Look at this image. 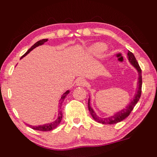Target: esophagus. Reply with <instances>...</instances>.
Instances as JSON below:
<instances>
[{"instance_id": "1", "label": "esophagus", "mask_w": 157, "mask_h": 157, "mask_svg": "<svg viewBox=\"0 0 157 157\" xmlns=\"http://www.w3.org/2000/svg\"><path fill=\"white\" fill-rule=\"evenodd\" d=\"M75 82H76V85L80 86H84L86 84V81L84 78H78Z\"/></svg>"}]
</instances>
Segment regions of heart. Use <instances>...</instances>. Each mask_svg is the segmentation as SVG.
Wrapping results in <instances>:
<instances>
[{"instance_id":"obj_1","label":"heart","mask_w":157,"mask_h":157,"mask_svg":"<svg viewBox=\"0 0 157 157\" xmlns=\"http://www.w3.org/2000/svg\"><path fill=\"white\" fill-rule=\"evenodd\" d=\"M106 47L104 44L97 43L95 44V45L92 46L91 48H90V51H91V53H93V54L98 56V55H101V53H104V51L106 50Z\"/></svg>"}]
</instances>
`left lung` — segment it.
I'll list each match as a JSON object with an SVG mask.
<instances>
[{
	"label": "left lung",
	"mask_w": 157,
	"mask_h": 157,
	"mask_svg": "<svg viewBox=\"0 0 157 157\" xmlns=\"http://www.w3.org/2000/svg\"><path fill=\"white\" fill-rule=\"evenodd\" d=\"M128 61L133 64V66L137 70L138 73H139V82H138V90L137 93L136 94L135 97H134V100L130 103V104L128 106H126V109L121 110V112L116 113L115 115L111 116L109 117H106V118H101V117H99L98 116H97L96 114L95 113V112L93 111V109L91 108L90 104V99L88 101V109H89V111L91 114L92 117H93V119L95 120L97 122L102 123V124H115V123H117L121 121H122L125 118H126L128 115H130V113L132 112V110L135 105L137 104V103L139 101L140 98L141 96V93H142V84H143V82H142V70L140 67L139 64H138L137 59H136L134 55L132 53L131 51H128Z\"/></svg>",
	"instance_id": "obj_1"
}]
</instances>
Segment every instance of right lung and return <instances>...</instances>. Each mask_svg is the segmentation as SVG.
<instances>
[{"instance_id": "add662e5", "label": "right lung", "mask_w": 157, "mask_h": 157, "mask_svg": "<svg viewBox=\"0 0 157 157\" xmlns=\"http://www.w3.org/2000/svg\"><path fill=\"white\" fill-rule=\"evenodd\" d=\"M48 41V39H43V40H40V41L36 42V43L34 44V45H32L31 47V48H29V50L27 51V52L25 53V54L23 55V56H22L21 58H23V57H24L25 56H26V55L29 53V52H30L31 51H32L33 49L35 48L36 47H37V46L39 45H42L43 43H45V42ZM70 93L69 90H67V92H66L65 93H64L63 95H62V98H61L60 101H59V109H61L60 107L62 106V102H63L64 98H65L66 97H67V95H68V93ZM62 112L61 110H59V117L58 118H57L56 121H54V122H52L51 123H47V124H45V125H42V126H30V125H28L29 126L31 127V128H33V129L34 130H37V131H42V132H48V131H51V130H53V128H55L56 127L58 126L59 124L61 121H62Z\"/></svg>"}]
</instances>
